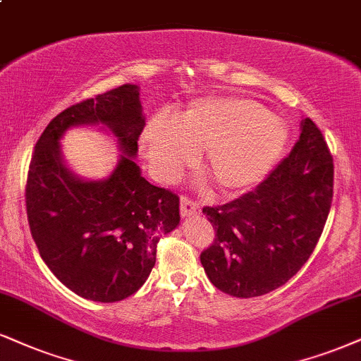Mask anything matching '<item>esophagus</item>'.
<instances>
[{
  "mask_svg": "<svg viewBox=\"0 0 361 361\" xmlns=\"http://www.w3.org/2000/svg\"><path fill=\"white\" fill-rule=\"evenodd\" d=\"M199 212V204L188 197V195H180V214L182 217L195 216Z\"/></svg>",
  "mask_w": 361,
  "mask_h": 361,
  "instance_id": "esophagus-1",
  "label": "esophagus"
}]
</instances>
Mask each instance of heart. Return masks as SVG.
<instances>
[{
    "label": "heart",
    "instance_id": "heart-1",
    "mask_svg": "<svg viewBox=\"0 0 361 361\" xmlns=\"http://www.w3.org/2000/svg\"><path fill=\"white\" fill-rule=\"evenodd\" d=\"M288 142V128L264 105L238 97L192 102L185 112L167 120L155 117L144 130L150 166L171 180L204 149V167L222 194L256 185Z\"/></svg>",
    "mask_w": 361,
    "mask_h": 361
}]
</instances>
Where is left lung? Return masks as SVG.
<instances>
[{
    "mask_svg": "<svg viewBox=\"0 0 361 361\" xmlns=\"http://www.w3.org/2000/svg\"><path fill=\"white\" fill-rule=\"evenodd\" d=\"M333 201V157L311 118L288 157L239 199L202 212L216 231L201 252L207 278L235 298L283 286L317 247Z\"/></svg>",
    "mask_w": 361,
    "mask_h": 361,
    "instance_id": "1",
    "label": "left lung"
}]
</instances>
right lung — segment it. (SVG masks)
<instances>
[{
  "mask_svg": "<svg viewBox=\"0 0 361 361\" xmlns=\"http://www.w3.org/2000/svg\"><path fill=\"white\" fill-rule=\"evenodd\" d=\"M102 123L123 155L105 181H83L63 164L59 137L73 125ZM139 87L127 85L75 104L48 123L26 179V214L44 264L85 300L115 303L149 278L160 235L179 224V195L147 182L133 157L144 130Z\"/></svg>",
  "mask_w": 361,
  "mask_h": 361,
  "instance_id": "1",
  "label": "right lung"
}]
</instances>
